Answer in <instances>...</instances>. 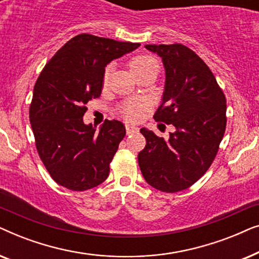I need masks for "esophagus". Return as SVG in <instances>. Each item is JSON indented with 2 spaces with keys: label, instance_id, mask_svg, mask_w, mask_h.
<instances>
[{
  "label": "esophagus",
  "instance_id": "1",
  "mask_svg": "<svg viewBox=\"0 0 259 259\" xmlns=\"http://www.w3.org/2000/svg\"><path fill=\"white\" fill-rule=\"evenodd\" d=\"M138 131H139V128H138L137 126L131 125V123H127V125H126V132H127V134H133V133H137Z\"/></svg>",
  "mask_w": 259,
  "mask_h": 259
}]
</instances>
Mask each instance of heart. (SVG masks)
Segmentation results:
<instances>
[{
  "mask_svg": "<svg viewBox=\"0 0 259 259\" xmlns=\"http://www.w3.org/2000/svg\"><path fill=\"white\" fill-rule=\"evenodd\" d=\"M130 67L131 69H132V72L137 75V74L144 72V70L151 68V67H159V66H158V61L153 58V56L139 55L131 60ZM109 70H111L109 67H107V69L105 70V76H104L105 81H107L108 79ZM144 108H145V104L143 101L131 100V101H127L126 104L122 106V113L123 115L126 116V119L138 120L141 116V114H143Z\"/></svg>",
  "mask_w": 259,
  "mask_h": 259,
  "instance_id": "1",
  "label": "heart"
}]
</instances>
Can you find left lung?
I'll list each match as a JSON object with an SVG mask.
<instances>
[{"instance_id":"8db88e82","label":"left lung","mask_w":259,"mask_h":259,"mask_svg":"<svg viewBox=\"0 0 259 259\" xmlns=\"http://www.w3.org/2000/svg\"><path fill=\"white\" fill-rule=\"evenodd\" d=\"M165 68L162 101L154 119L176 127L168 140L147 128L146 146L138 154L141 173L152 187L179 192L210 167L224 137L226 99L206 63L186 46L146 45Z\"/></svg>"}]
</instances>
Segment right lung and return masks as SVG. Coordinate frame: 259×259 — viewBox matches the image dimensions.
I'll use <instances>...</instances> for the list:
<instances>
[{"mask_svg":"<svg viewBox=\"0 0 259 259\" xmlns=\"http://www.w3.org/2000/svg\"><path fill=\"white\" fill-rule=\"evenodd\" d=\"M140 44L80 34L45 66L34 86L29 119L42 162L59 185L86 191L107 179L109 162L126 134L118 120L86 125V104L100 97L105 67Z\"/></svg>","mask_w":259,"mask_h":259,"instance_id":"right-lung-1","label":"right lung"}]
</instances>
